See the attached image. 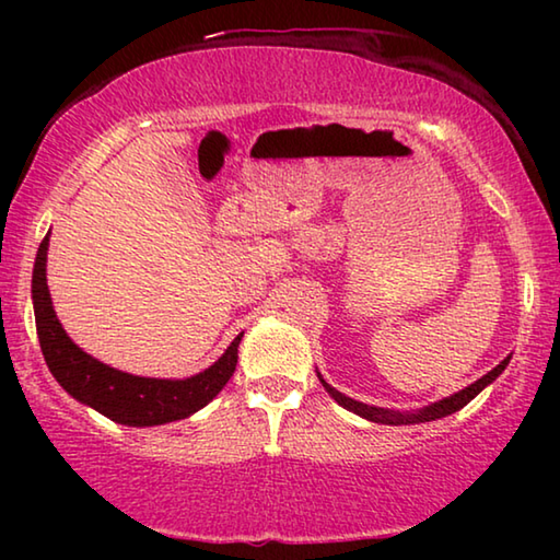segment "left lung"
<instances>
[{
  "label": "left lung",
  "instance_id": "1",
  "mask_svg": "<svg viewBox=\"0 0 560 560\" xmlns=\"http://www.w3.org/2000/svg\"><path fill=\"white\" fill-rule=\"evenodd\" d=\"M509 360H511V355H506L504 360H501V363L494 368V371H489L487 375H481L477 383H471L469 387H464V390L454 393V395H450V397H442V400L432 402V405H428V407H420V410H412V412L387 410V407H375V405L358 402V400H353V397L338 393L334 385H328V383L324 381V375H320V373H318V381H320V385L326 387V393H328L330 397H334V400H336L340 407H346L348 412H355V415L363 417V420H371V422H377V424H395V428H397V424H420V422L442 420V417H447V415H454L457 410H462L464 405L471 402L474 397H477L481 390H485L487 385L494 383L497 377H499L501 373H504V368L509 365Z\"/></svg>",
  "mask_w": 560,
  "mask_h": 560
}]
</instances>
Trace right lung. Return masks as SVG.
Instances as JSON below:
<instances>
[{"mask_svg": "<svg viewBox=\"0 0 560 560\" xmlns=\"http://www.w3.org/2000/svg\"><path fill=\"white\" fill-rule=\"evenodd\" d=\"M49 236L51 234H46L39 244L32 277L36 334H39L42 353L51 375L73 400L93 407L118 424L155 428V424L185 420L222 393L236 368V358H240L236 350H240L244 334L236 336L210 368L197 375L179 377V381L122 373L75 346L63 330L61 320L56 318L49 283H46Z\"/></svg>", "mask_w": 560, "mask_h": 560, "instance_id": "right-lung-1", "label": "right lung"}]
</instances>
